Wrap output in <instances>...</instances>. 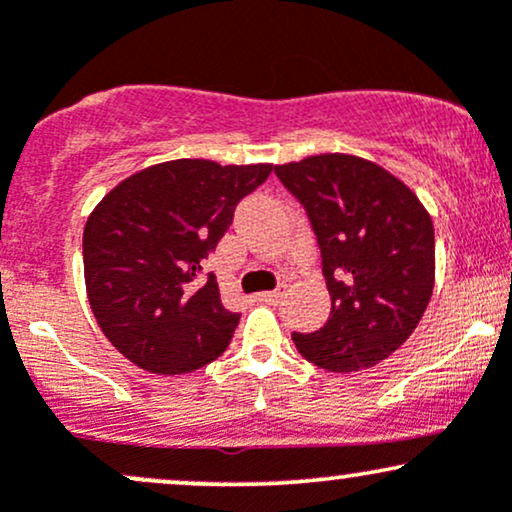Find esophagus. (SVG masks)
<instances>
[{
	"instance_id": "1",
	"label": "esophagus",
	"mask_w": 512,
	"mask_h": 512,
	"mask_svg": "<svg viewBox=\"0 0 512 512\" xmlns=\"http://www.w3.org/2000/svg\"><path fill=\"white\" fill-rule=\"evenodd\" d=\"M260 301H264V303H279L281 301V291H264V293H260Z\"/></svg>"
}]
</instances>
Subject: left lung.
I'll return each instance as SVG.
<instances>
[{"instance_id": "8db88e82", "label": "left lung", "mask_w": 512, "mask_h": 512, "mask_svg": "<svg viewBox=\"0 0 512 512\" xmlns=\"http://www.w3.org/2000/svg\"><path fill=\"white\" fill-rule=\"evenodd\" d=\"M274 170L308 211L332 298L325 327L296 332L293 344L332 373L385 361L431 301V214L397 175L354 154H317Z\"/></svg>"}]
</instances>
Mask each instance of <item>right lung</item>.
Returning a JSON list of instances; mask_svg holds the SVG:
<instances>
[{
	"label": "right lung",
	"mask_w": 512,
	"mask_h": 512,
	"mask_svg": "<svg viewBox=\"0 0 512 512\" xmlns=\"http://www.w3.org/2000/svg\"><path fill=\"white\" fill-rule=\"evenodd\" d=\"M272 163L221 166L178 158L137 170L105 195L84 228V279L110 344L158 375L197 370L226 351L240 315L223 308L202 262L233 209Z\"/></svg>",
	"instance_id": "obj_1"
}]
</instances>
